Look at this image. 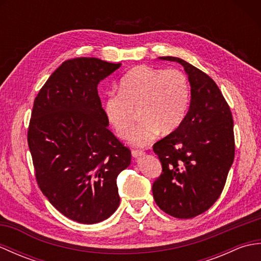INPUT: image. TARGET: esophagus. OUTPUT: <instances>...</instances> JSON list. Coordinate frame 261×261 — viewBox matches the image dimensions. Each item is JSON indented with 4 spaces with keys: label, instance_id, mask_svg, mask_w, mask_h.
<instances>
[{
    "label": "esophagus",
    "instance_id": "34e87169",
    "mask_svg": "<svg viewBox=\"0 0 261 261\" xmlns=\"http://www.w3.org/2000/svg\"><path fill=\"white\" fill-rule=\"evenodd\" d=\"M131 153H132V157L138 158V157L142 156V154L145 153V151H143V150H140V149H134V150L131 151Z\"/></svg>",
    "mask_w": 261,
    "mask_h": 261
}]
</instances>
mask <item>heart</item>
Here are the masks:
<instances>
[{"label": "heart", "mask_w": 261, "mask_h": 261, "mask_svg": "<svg viewBox=\"0 0 261 261\" xmlns=\"http://www.w3.org/2000/svg\"><path fill=\"white\" fill-rule=\"evenodd\" d=\"M190 102V82L182 71L141 65L122 77L119 93L109 94L104 112L120 138L130 134L138 112L141 122L130 135L129 142L146 146L159 132L168 135L178 129Z\"/></svg>", "instance_id": "1"}]
</instances>
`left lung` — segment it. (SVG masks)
Wrapping results in <instances>:
<instances>
[{
  "label": "left lung",
  "instance_id": "1",
  "mask_svg": "<svg viewBox=\"0 0 261 261\" xmlns=\"http://www.w3.org/2000/svg\"><path fill=\"white\" fill-rule=\"evenodd\" d=\"M184 67L191 84V104L178 129L153 145L163 166L154 180V202L177 219L204 213L222 193L234 159L233 119L215 82L177 57H159Z\"/></svg>",
  "mask_w": 261,
  "mask_h": 261
}]
</instances>
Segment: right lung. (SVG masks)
<instances>
[{"mask_svg":"<svg viewBox=\"0 0 261 261\" xmlns=\"http://www.w3.org/2000/svg\"><path fill=\"white\" fill-rule=\"evenodd\" d=\"M121 64L98 58L66 60L33 103L28 145L36 179L53 206L79 223L94 224L120 204L116 178L131 151L109 130L98 83Z\"/></svg>","mask_w":261,"mask_h":261,"instance_id":"right-lung-1","label":"right lung"}]
</instances>
